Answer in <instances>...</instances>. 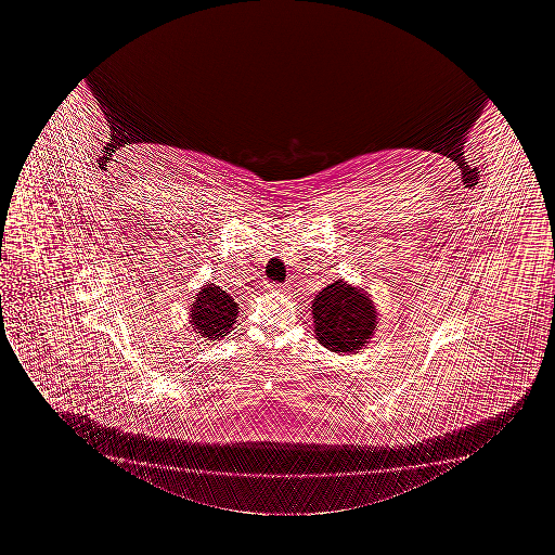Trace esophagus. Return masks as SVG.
Masks as SVG:
<instances>
[{"mask_svg":"<svg viewBox=\"0 0 555 555\" xmlns=\"http://www.w3.org/2000/svg\"><path fill=\"white\" fill-rule=\"evenodd\" d=\"M266 289L268 292H281L282 286L281 284H266Z\"/></svg>","mask_w":555,"mask_h":555,"instance_id":"obj_1","label":"esophagus"}]
</instances>
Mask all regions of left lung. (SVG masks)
I'll return each instance as SVG.
<instances>
[{
	"mask_svg": "<svg viewBox=\"0 0 555 555\" xmlns=\"http://www.w3.org/2000/svg\"><path fill=\"white\" fill-rule=\"evenodd\" d=\"M313 328L321 346L334 352H357L377 328V310L364 289L336 281L312 300Z\"/></svg>",
	"mask_w": 555,
	"mask_h": 555,
	"instance_id": "left-lung-1",
	"label": "left lung"
}]
</instances>
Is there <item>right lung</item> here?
Returning a JSON list of instances; mask_svg holds the SVG:
<instances>
[{"label":"right lung","mask_w":555,"mask_h":555,"mask_svg":"<svg viewBox=\"0 0 555 555\" xmlns=\"http://www.w3.org/2000/svg\"><path fill=\"white\" fill-rule=\"evenodd\" d=\"M193 331L203 338L219 339L232 331L240 305L221 286L206 284L190 310Z\"/></svg>","instance_id":"obj_1"}]
</instances>
